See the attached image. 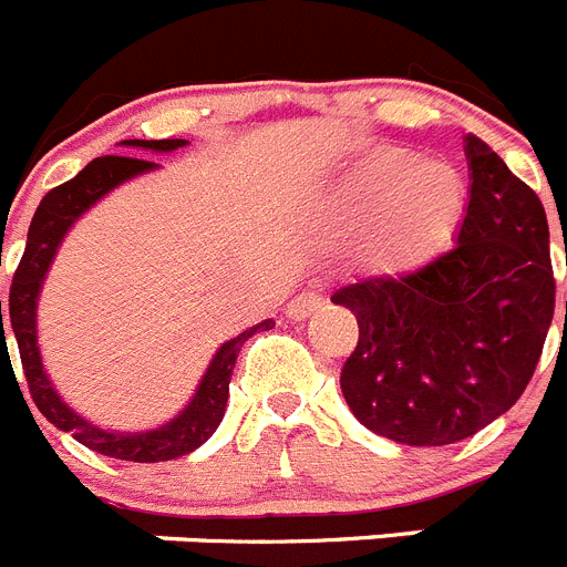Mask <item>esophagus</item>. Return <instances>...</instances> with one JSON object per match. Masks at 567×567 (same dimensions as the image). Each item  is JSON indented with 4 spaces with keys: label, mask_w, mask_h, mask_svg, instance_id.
I'll return each mask as SVG.
<instances>
[{
    "label": "esophagus",
    "mask_w": 567,
    "mask_h": 567,
    "mask_svg": "<svg viewBox=\"0 0 567 567\" xmlns=\"http://www.w3.org/2000/svg\"><path fill=\"white\" fill-rule=\"evenodd\" d=\"M320 303H323V295L315 292V289H303V292H298L287 303V315L292 320H303V318H309L315 309H320Z\"/></svg>",
    "instance_id": "34e87169"
}]
</instances>
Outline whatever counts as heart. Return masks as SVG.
Instances as JSON below:
<instances>
[{"mask_svg": "<svg viewBox=\"0 0 567 567\" xmlns=\"http://www.w3.org/2000/svg\"><path fill=\"white\" fill-rule=\"evenodd\" d=\"M463 175L445 162L380 153L340 178L323 221L332 235H354V264L374 278L417 269L452 238L463 218Z\"/></svg>", "mask_w": 567, "mask_h": 567, "instance_id": "obj_1", "label": "heart"}]
</instances>
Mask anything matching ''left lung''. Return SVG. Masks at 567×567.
<instances>
[{
    "instance_id": "obj_1",
    "label": "left lung",
    "mask_w": 567,
    "mask_h": 567,
    "mask_svg": "<svg viewBox=\"0 0 567 567\" xmlns=\"http://www.w3.org/2000/svg\"><path fill=\"white\" fill-rule=\"evenodd\" d=\"M465 158L471 195L454 247L412 272L332 295L360 327L340 372L346 403L394 443H457L508 412L554 318L539 195L477 135H465Z\"/></svg>"
}]
</instances>
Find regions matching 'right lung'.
<instances>
[{"instance_id":"add662e5","label":"right lung","mask_w":567,"mask_h":567,"mask_svg":"<svg viewBox=\"0 0 567 567\" xmlns=\"http://www.w3.org/2000/svg\"><path fill=\"white\" fill-rule=\"evenodd\" d=\"M130 150H153V153H169V150L184 147V138H158V142H144V138H127L122 142ZM158 164L147 162V158H135V155H102L93 158L76 178L59 184L50 189L37 207V215L30 221L28 244H24V255L19 260L17 272H13V284H10V327L17 334L19 358H22L24 378H28L30 398L37 403L39 412L50 420V423L62 429V432L73 434L82 445L93 449V452L104 454V457L130 460V463H162V460L184 457V454L195 452L198 445L207 443L215 434V429L221 425L224 412H227L229 398V378H233L235 360H238L240 346L247 343L255 332H267L275 327V320H264L258 327L240 332L238 338L227 340V343L215 352L209 360V369L204 372L202 383L195 389L193 400L187 403L182 414L162 429L153 432H135V434H118L104 432L99 425L87 423L79 417L53 389L48 380V372L42 365V354H39L37 343V303L39 292H42L44 275H48L53 255H56L59 244L73 227L79 215L87 213L99 198L110 193L113 187L124 184L127 178L150 173ZM0 329L4 343V323H2V300H0Z\"/></svg>"}]
</instances>
